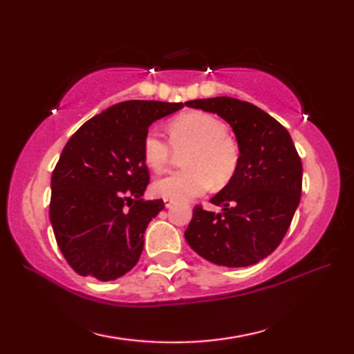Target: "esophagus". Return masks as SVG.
<instances>
[{
    "mask_svg": "<svg viewBox=\"0 0 354 354\" xmlns=\"http://www.w3.org/2000/svg\"><path fill=\"white\" fill-rule=\"evenodd\" d=\"M171 204H173V199H170V198H164V205H165V207L170 208V207H171Z\"/></svg>",
    "mask_w": 354,
    "mask_h": 354,
    "instance_id": "34e87169",
    "label": "esophagus"
}]
</instances>
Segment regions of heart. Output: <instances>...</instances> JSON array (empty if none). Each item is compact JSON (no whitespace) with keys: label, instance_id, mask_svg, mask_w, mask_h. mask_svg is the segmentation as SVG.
I'll use <instances>...</instances> for the list:
<instances>
[{"label":"heart","instance_id":"1","mask_svg":"<svg viewBox=\"0 0 354 354\" xmlns=\"http://www.w3.org/2000/svg\"><path fill=\"white\" fill-rule=\"evenodd\" d=\"M170 142L156 131H149L142 140V158L150 169L161 170L173 156V149L185 150L183 162L187 169L170 171L153 181V192L162 198L189 199L222 187L237 170L240 149L227 133L221 118L204 111H190L169 123ZM172 146L170 147L169 145Z\"/></svg>","mask_w":354,"mask_h":354}]
</instances>
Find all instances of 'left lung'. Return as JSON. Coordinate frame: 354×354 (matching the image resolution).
Segmentation results:
<instances>
[{
	"instance_id": "1",
	"label": "left lung",
	"mask_w": 354,
	"mask_h": 354,
	"mask_svg": "<svg viewBox=\"0 0 354 354\" xmlns=\"http://www.w3.org/2000/svg\"><path fill=\"white\" fill-rule=\"evenodd\" d=\"M185 104L222 117L240 149L234 175L209 199L222 212L194 207L184 234L187 243L214 265H255L281 243L289 230L301 198V160L286 127L252 103L213 97Z\"/></svg>"
}]
</instances>
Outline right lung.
<instances>
[{
    "label": "right lung",
    "mask_w": 354,
    "mask_h": 354,
    "mask_svg": "<svg viewBox=\"0 0 354 354\" xmlns=\"http://www.w3.org/2000/svg\"><path fill=\"white\" fill-rule=\"evenodd\" d=\"M183 103L127 100L88 120L66 142L51 175L50 221L59 250L79 275L115 280L137 265L162 199L145 201L142 140Z\"/></svg>",
    "instance_id": "1"
}]
</instances>
